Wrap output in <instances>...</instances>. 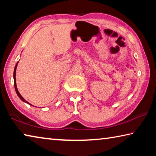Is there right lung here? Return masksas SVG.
<instances>
[{"instance_id":"right-lung-1","label":"right lung","mask_w":156,"mask_h":156,"mask_svg":"<svg viewBox=\"0 0 156 156\" xmlns=\"http://www.w3.org/2000/svg\"><path fill=\"white\" fill-rule=\"evenodd\" d=\"M17 65H18V62L16 63V66H15V68H14V87H15V90H16V94H17V95H18V96L20 98L23 100V102H27V104H29V105H30V103H29L28 102H27L26 101V100L23 98L22 97V96H21V95L20 94V93L19 92H18V89H17V87H16V67H17Z\"/></svg>"}]
</instances>
